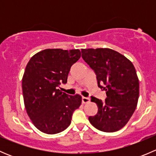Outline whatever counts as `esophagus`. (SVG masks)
Wrapping results in <instances>:
<instances>
[{"mask_svg":"<svg viewBox=\"0 0 156 156\" xmlns=\"http://www.w3.org/2000/svg\"><path fill=\"white\" fill-rule=\"evenodd\" d=\"M90 102V99L87 98V97H82L81 98V103L83 104H85V103H87Z\"/></svg>","mask_w":156,"mask_h":156,"instance_id":"1","label":"esophagus"}]
</instances>
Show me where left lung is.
Returning <instances> with one entry per match:
<instances>
[{"label":"left lung","instance_id":"obj_1","mask_svg":"<svg viewBox=\"0 0 156 156\" xmlns=\"http://www.w3.org/2000/svg\"><path fill=\"white\" fill-rule=\"evenodd\" d=\"M81 56L95 72L98 87L106 93L104 103L91 97L98 112L90 116V122L101 131L120 130L134 112L139 98V80L133 63L108 48L81 49Z\"/></svg>","mask_w":156,"mask_h":156}]
</instances>
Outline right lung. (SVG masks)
Returning a JSON list of instances; mask_svg holds the SVG:
<instances>
[{"instance_id": "1", "label": "right lung", "mask_w": 156, "mask_h": 156, "mask_svg": "<svg viewBox=\"0 0 156 156\" xmlns=\"http://www.w3.org/2000/svg\"><path fill=\"white\" fill-rule=\"evenodd\" d=\"M80 57L79 50L46 49L28 62L22 82L25 107L41 131L48 134L63 131L81 106V96H69L58 89L67 82L71 67Z\"/></svg>"}]
</instances>
